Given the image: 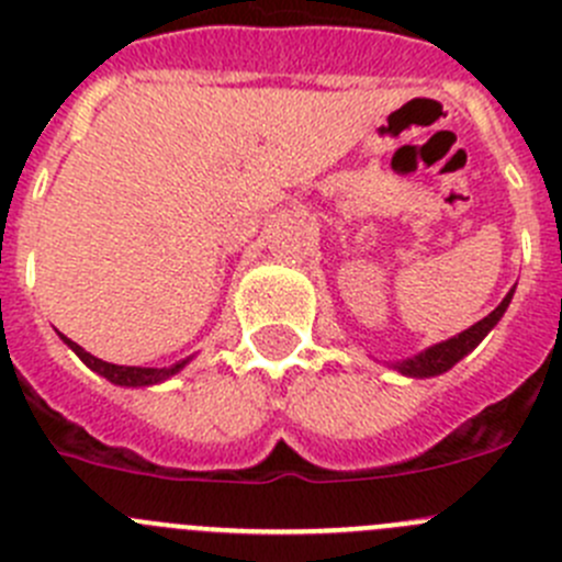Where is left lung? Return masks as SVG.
I'll use <instances>...</instances> for the list:
<instances>
[{"label":"left lung","instance_id":"left-lung-1","mask_svg":"<svg viewBox=\"0 0 562 562\" xmlns=\"http://www.w3.org/2000/svg\"><path fill=\"white\" fill-rule=\"evenodd\" d=\"M510 296H514V291H510L508 296L499 302V307L494 310V313H488L486 318L477 321L475 326H470L467 331H461L459 337H450V340L439 342V346H431L428 351L417 353V357L406 359V362H397L395 368L401 370V373L414 375V379H426V375H439V373H445V370H450L461 357H464V353H470L472 348H475L477 342H481L483 337L494 329V324H497V321L503 318L505 310H508Z\"/></svg>","mask_w":562,"mask_h":562}]
</instances>
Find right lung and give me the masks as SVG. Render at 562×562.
Masks as SVG:
<instances>
[{
	"label": "right lung",
	"instance_id": "add662e5",
	"mask_svg": "<svg viewBox=\"0 0 562 562\" xmlns=\"http://www.w3.org/2000/svg\"><path fill=\"white\" fill-rule=\"evenodd\" d=\"M63 340L68 342L70 348L76 351V357L81 359V362L87 364V368H92L95 373H101L103 379H109L112 384H120V386H148V384H159V381L170 379L172 373H178V370L183 368V364L189 362V359H183V362L178 364H170V368H125V364H112V362H103V359L92 357V353H87L85 348L76 346L74 340H68V337L63 335Z\"/></svg>",
	"mask_w": 562,
	"mask_h": 562
}]
</instances>
